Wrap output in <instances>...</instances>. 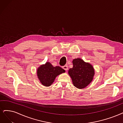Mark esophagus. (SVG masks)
I'll use <instances>...</instances> for the list:
<instances>
[{"mask_svg":"<svg viewBox=\"0 0 123 123\" xmlns=\"http://www.w3.org/2000/svg\"><path fill=\"white\" fill-rule=\"evenodd\" d=\"M63 68L65 70L67 71V70H68V67L67 65H64V66H63Z\"/></svg>","mask_w":123,"mask_h":123,"instance_id":"34e87169","label":"esophagus"}]
</instances>
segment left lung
Instances as JSON below:
<instances>
[{"label": "left lung", "mask_w": 123, "mask_h": 123, "mask_svg": "<svg viewBox=\"0 0 123 123\" xmlns=\"http://www.w3.org/2000/svg\"><path fill=\"white\" fill-rule=\"evenodd\" d=\"M72 63L73 67L68 71L72 83L77 88L83 89L93 80L94 75V68L89 63L85 62L80 58L74 59Z\"/></svg>", "instance_id": "8db88e82"}]
</instances>
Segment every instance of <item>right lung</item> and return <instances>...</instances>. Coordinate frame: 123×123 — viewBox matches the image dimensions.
I'll list each match as a JSON object with an SVG mask.
<instances>
[{
	"mask_svg": "<svg viewBox=\"0 0 123 123\" xmlns=\"http://www.w3.org/2000/svg\"><path fill=\"white\" fill-rule=\"evenodd\" d=\"M65 72L61 67H54L50 63L47 62L37 69V74L42 85L49 87L53 84L56 76Z\"/></svg>",
	"mask_w": 123,
	"mask_h": 123,
	"instance_id": "add662e5",
	"label": "right lung"
}]
</instances>
